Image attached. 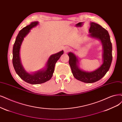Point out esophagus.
Masks as SVG:
<instances>
[{"label":"esophagus","mask_w":122,"mask_h":122,"mask_svg":"<svg viewBox=\"0 0 122 122\" xmlns=\"http://www.w3.org/2000/svg\"><path fill=\"white\" fill-rule=\"evenodd\" d=\"M70 50V48L69 47H68V46H66V47H65L64 48V51L65 53L68 52Z\"/></svg>","instance_id":"34e87169"}]
</instances>
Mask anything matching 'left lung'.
<instances>
[{"instance_id":"obj_1","label":"left lung","mask_w":122,"mask_h":122,"mask_svg":"<svg viewBox=\"0 0 122 122\" xmlns=\"http://www.w3.org/2000/svg\"><path fill=\"white\" fill-rule=\"evenodd\" d=\"M90 35L101 40L102 44L103 63L97 70L88 72L80 70L77 65V59L72 53H69V64L74 77L77 80L85 83H93L100 80L109 71L112 61V45L108 31L94 22H91L89 28Z\"/></svg>"}]
</instances>
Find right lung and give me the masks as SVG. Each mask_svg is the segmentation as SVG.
Returning a JSON list of instances; mask_svg holds the SVG:
<instances>
[{"instance_id":"right-lung-1","label":"right lung","mask_w":122,"mask_h":122,"mask_svg":"<svg viewBox=\"0 0 122 122\" xmlns=\"http://www.w3.org/2000/svg\"><path fill=\"white\" fill-rule=\"evenodd\" d=\"M39 22L34 21L31 22L30 25L22 29L16 38L13 47L12 63L16 73L25 81L32 84L43 83L51 78L54 71V68L57 61L63 54V51L53 54L49 57L46 68L45 69L38 71L33 74L27 73L22 67L20 58V49L24 38L33 27L37 25Z\"/></svg>"}]
</instances>
